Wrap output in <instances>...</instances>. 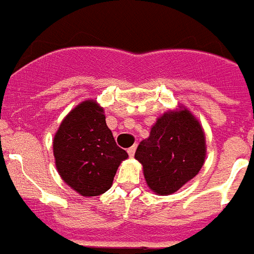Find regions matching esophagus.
<instances>
[{"label":"esophagus","instance_id":"34e87169","mask_svg":"<svg viewBox=\"0 0 254 254\" xmlns=\"http://www.w3.org/2000/svg\"><path fill=\"white\" fill-rule=\"evenodd\" d=\"M127 154H129L130 158H133L134 154H135V146H131L130 148H127Z\"/></svg>","mask_w":254,"mask_h":254}]
</instances>
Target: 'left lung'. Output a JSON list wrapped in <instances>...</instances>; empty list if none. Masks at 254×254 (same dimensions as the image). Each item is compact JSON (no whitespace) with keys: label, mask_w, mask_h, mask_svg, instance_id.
<instances>
[{"label":"left lung","mask_w":254,"mask_h":254,"mask_svg":"<svg viewBox=\"0 0 254 254\" xmlns=\"http://www.w3.org/2000/svg\"><path fill=\"white\" fill-rule=\"evenodd\" d=\"M134 158L142 164L146 184L155 194H172L198 175L205 163L203 127L198 119L180 104L156 119Z\"/></svg>","instance_id":"left-lung-1"}]
</instances>
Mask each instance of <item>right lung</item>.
<instances>
[{"instance_id": "right-lung-1", "label": "right lung", "mask_w": 254, "mask_h": 254, "mask_svg": "<svg viewBox=\"0 0 254 254\" xmlns=\"http://www.w3.org/2000/svg\"><path fill=\"white\" fill-rule=\"evenodd\" d=\"M53 155L61 179L83 197L106 193L127 159L107 127L104 108L94 99L83 100L64 117L53 138Z\"/></svg>"}]
</instances>
